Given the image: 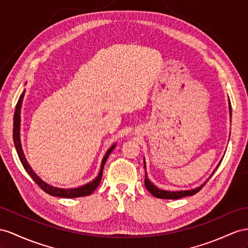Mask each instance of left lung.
I'll use <instances>...</instances> for the list:
<instances>
[{"mask_svg": "<svg viewBox=\"0 0 248 248\" xmlns=\"http://www.w3.org/2000/svg\"><path fill=\"white\" fill-rule=\"evenodd\" d=\"M228 106H230V116H232V107H231V101H228ZM222 161V160H221ZM221 161L219 162V164L217 166V168L220 166ZM143 164H144V169H145V160L143 159ZM217 168H216L214 170V172L212 173V175L208 177L207 180L202 183V185L198 187H195V188H192V189H186V190H176V192H170V190H166V189H161L159 187H157L155 185H153L150 181V179L148 178L147 176V172H145V177H144V186L145 187H147V189L149 190V192L153 195L154 197H156V198H160V199H179V198H182V197H186V196H193L195 195L196 193H198L199 190L205 186V183L208 181V179L211 178V177L213 176V174L215 173V170H217Z\"/></svg>", "mask_w": 248, "mask_h": 248, "instance_id": "obj_1", "label": "left lung"}]
</instances>
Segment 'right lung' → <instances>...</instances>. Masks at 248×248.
<instances>
[{"mask_svg":"<svg viewBox=\"0 0 248 248\" xmlns=\"http://www.w3.org/2000/svg\"><path fill=\"white\" fill-rule=\"evenodd\" d=\"M24 94H25V91L21 94L20 98H18V101L16 106L15 116H14V142H15V147L16 149V152H17L18 158H20L24 169L26 170V172L30 175L31 178L34 180V182L44 190V192H46L47 194L51 195V196L62 197V198H76V197H85V196L91 195L94 190L96 189V187L99 186L101 177H103V170H104L106 161L108 159V157H109V155L111 154V152L114 150V148H115L116 143H114L112 147L107 151V153L104 156L103 160H101V167H100L99 174L97 175L96 178L92 180L91 182H88L84 186H78V187H73V188H61V187H55V186L48 185V183L43 181L40 177L33 172V170L31 169L29 163L27 162L26 157H25L23 149H22L20 130H21V109H22Z\"/></svg>","mask_w":248,"mask_h":248,"instance_id":"1","label":"right lung"}]
</instances>
